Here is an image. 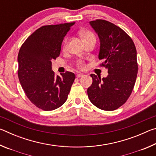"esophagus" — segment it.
Listing matches in <instances>:
<instances>
[{
    "label": "esophagus",
    "instance_id": "esophagus-1",
    "mask_svg": "<svg viewBox=\"0 0 156 156\" xmlns=\"http://www.w3.org/2000/svg\"><path fill=\"white\" fill-rule=\"evenodd\" d=\"M84 75L83 74V73H77V75H76V77L77 78H80V77H83V76H84Z\"/></svg>",
    "mask_w": 156,
    "mask_h": 156
}]
</instances>
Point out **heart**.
I'll use <instances>...</instances> for the list:
<instances>
[{
    "mask_svg": "<svg viewBox=\"0 0 156 156\" xmlns=\"http://www.w3.org/2000/svg\"><path fill=\"white\" fill-rule=\"evenodd\" d=\"M80 36L83 41L88 40V39H90V38H95V36L94 34H92L91 31H82L80 32ZM66 47H67V41H65V43L64 44V49L66 48ZM78 65L80 69L84 68V64L80 61L78 62Z\"/></svg>",
    "mask_w": 156,
    "mask_h": 156,
    "instance_id": "b5f03b06",
    "label": "heart"
}]
</instances>
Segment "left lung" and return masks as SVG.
<instances>
[{
  "label": "left lung",
  "instance_id": "obj_1",
  "mask_svg": "<svg viewBox=\"0 0 156 156\" xmlns=\"http://www.w3.org/2000/svg\"><path fill=\"white\" fill-rule=\"evenodd\" d=\"M89 24L98 36V58L109 74L102 79L91 74L88 97L99 109L113 111L125 103L133 89L138 73L136 49L130 37L109 21L96 20Z\"/></svg>",
  "mask_w": 156,
  "mask_h": 156
}]
</instances>
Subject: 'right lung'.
I'll return each mask as SVG.
<instances>
[{"label": "right lung", "mask_w": 156, "mask_h": 156, "mask_svg": "<svg viewBox=\"0 0 156 156\" xmlns=\"http://www.w3.org/2000/svg\"><path fill=\"white\" fill-rule=\"evenodd\" d=\"M74 23L43 26L28 37L18 56V75L26 96L37 107L54 110L65 103L75 80L67 72L54 75L52 60L59 56L66 34Z\"/></svg>", "instance_id": "add662e5"}]
</instances>
